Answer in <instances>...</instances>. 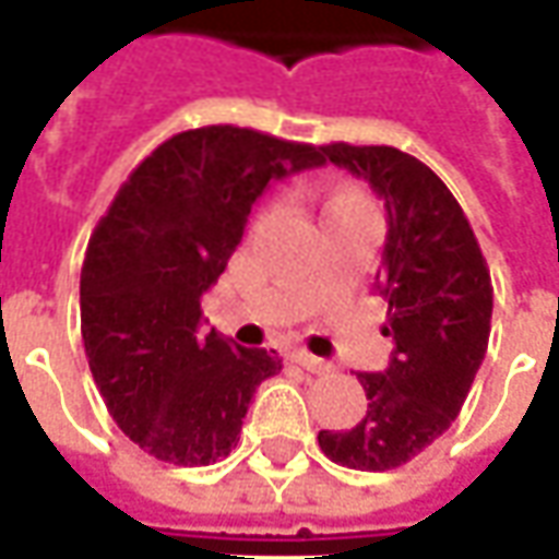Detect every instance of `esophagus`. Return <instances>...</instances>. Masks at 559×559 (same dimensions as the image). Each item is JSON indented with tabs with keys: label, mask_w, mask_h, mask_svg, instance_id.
Returning <instances> with one entry per match:
<instances>
[{
	"label": "esophagus",
	"mask_w": 559,
	"mask_h": 559,
	"mask_svg": "<svg viewBox=\"0 0 559 559\" xmlns=\"http://www.w3.org/2000/svg\"><path fill=\"white\" fill-rule=\"evenodd\" d=\"M294 361H297L299 368L312 371V374H328V371H331V361L312 356V353H306V349H297V353H294Z\"/></svg>",
	"instance_id": "esophagus-1"
}]
</instances>
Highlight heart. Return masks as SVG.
<instances>
[{
    "label": "heart",
    "instance_id": "1",
    "mask_svg": "<svg viewBox=\"0 0 559 559\" xmlns=\"http://www.w3.org/2000/svg\"><path fill=\"white\" fill-rule=\"evenodd\" d=\"M353 203H365V198L356 194V191H349V188H340V191H334V194L328 198V203H324V213L340 210V206H353Z\"/></svg>",
    "mask_w": 559,
    "mask_h": 559
}]
</instances>
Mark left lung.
Returning <instances> with one entry per match:
<instances>
[{
  "label": "left lung",
  "mask_w": 559,
  "mask_h": 559,
  "mask_svg": "<svg viewBox=\"0 0 559 559\" xmlns=\"http://www.w3.org/2000/svg\"><path fill=\"white\" fill-rule=\"evenodd\" d=\"M324 160L365 179L386 206L377 287L383 334L395 353L386 371L358 374L368 414L353 430H321L318 445L353 471H395L452 427L491 331V278L461 203L427 164L390 145L321 147Z\"/></svg>",
  "instance_id": "1"
}]
</instances>
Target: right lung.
Instances as JSON below:
<instances>
[{"mask_svg": "<svg viewBox=\"0 0 559 559\" xmlns=\"http://www.w3.org/2000/svg\"><path fill=\"white\" fill-rule=\"evenodd\" d=\"M321 164V147L257 129H188L129 173L95 225L80 275L88 368L117 427L157 461L216 464L281 371L275 349L206 331L201 297L269 182Z\"/></svg>", "mask_w": 559, "mask_h": 559, "instance_id": "right-lung-1", "label": "right lung"}]
</instances>
